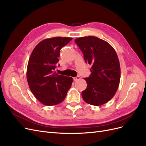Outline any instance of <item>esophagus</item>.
<instances>
[{"label":"esophagus","mask_w":146,"mask_h":146,"mask_svg":"<svg viewBox=\"0 0 146 146\" xmlns=\"http://www.w3.org/2000/svg\"><path fill=\"white\" fill-rule=\"evenodd\" d=\"M80 79H81V77H80V76H76V77L73 78V80H74V81H77L78 80H80Z\"/></svg>","instance_id":"esophagus-1"}]
</instances>
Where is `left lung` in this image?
<instances>
[{
	"mask_svg": "<svg viewBox=\"0 0 146 146\" xmlns=\"http://www.w3.org/2000/svg\"><path fill=\"white\" fill-rule=\"evenodd\" d=\"M86 63L92 65L87 88L82 92L84 102L94 106L106 103L114 96L120 79L119 60L115 49L107 41L88 36L74 40Z\"/></svg>",
	"mask_w": 146,
	"mask_h": 146,
	"instance_id": "1",
	"label": "left lung"
}]
</instances>
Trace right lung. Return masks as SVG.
I'll return each mask as SVG.
<instances>
[{"label":"right lung","mask_w":146,"mask_h":146,"mask_svg":"<svg viewBox=\"0 0 146 146\" xmlns=\"http://www.w3.org/2000/svg\"><path fill=\"white\" fill-rule=\"evenodd\" d=\"M72 39L61 36L44 39L36 46L29 58L26 73L29 88L46 106L63 102L72 86V77L59 75L54 70L60 50Z\"/></svg>","instance_id":"add662e5"}]
</instances>
